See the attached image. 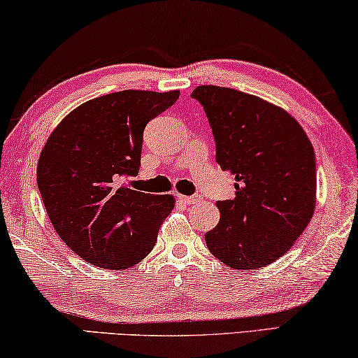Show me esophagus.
<instances>
[{"label":"esophagus","instance_id":"1","mask_svg":"<svg viewBox=\"0 0 358 358\" xmlns=\"http://www.w3.org/2000/svg\"><path fill=\"white\" fill-rule=\"evenodd\" d=\"M178 200L182 203V204H185V206H190V204H195L198 200H200V198L198 196H187V195H178Z\"/></svg>","mask_w":358,"mask_h":358}]
</instances>
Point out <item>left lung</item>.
I'll list each match as a JSON object with an SVG mask.
<instances>
[{
    "label": "left lung",
    "mask_w": 358,
    "mask_h": 358,
    "mask_svg": "<svg viewBox=\"0 0 358 358\" xmlns=\"http://www.w3.org/2000/svg\"><path fill=\"white\" fill-rule=\"evenodd\" d=\"M215 139V160L234 178L236 196L219 201L220 220L204 234L215 259L233 269H259L282 257L313 219L314 148L285 109L249 93L200 85Z\"/></svg>",
    "instance_id": "left-lung-1"
}]
</instances>
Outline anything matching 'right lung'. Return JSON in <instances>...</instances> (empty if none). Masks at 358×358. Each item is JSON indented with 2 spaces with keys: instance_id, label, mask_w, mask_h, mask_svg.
<instances>
[{
  "instance_id": "obj_1",
  "label": "right lung",
  "mask_w": 358,
  "mask_h": 358,
  "mask_svg": "<svg viewBox=\"0 0 358 358\" xmlns=\"http://www.w3.org/2000/svg\"><path fill=\"white\" fill-rule=\"evenodd\" d=\"M179 90H124L82 103L50 133L38 162V187L58 236L82 260L128 269L154 249L173 195L128 189L141 165L143 133Z\"/></svg>"
}]
</instances>
